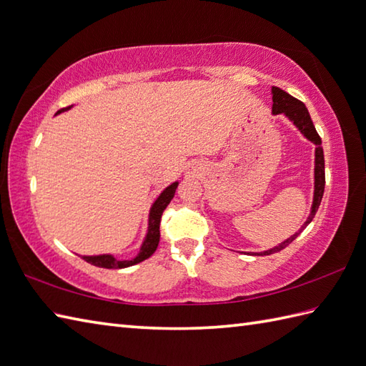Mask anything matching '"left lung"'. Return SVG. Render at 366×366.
Segmentation results:
<instances>
[{
  "label": "left lung",
  "mask_w": 366,
  "mask_h": 366,
  "mask_svg": "<svg viewBox=\"0 0 366 366\" xmlns=\"http://www.w3.org/2000/svg\"><path fill=\"white\" fill-rule=\"evenodd\" d=\"M273 114H285L290 120L296 124V127L307 137L310 142H313L317 144V152H315V198H313V206H312V212L307 218V222L304 223V226L300 229L298 232L293 234L290 239H287L284 243H280L279 246L273 249H268L265 252H259L257 256H269V254L282 251L284 248H287L296 237H298L305 226H307L313 217H315L317 210L321 204L322 194H325V184H326V176H325V154H322V148H321V137L318 135L315 126L312 123V118L309 115V110L305 107V104L302 101L293 98L292 95H288L287 92H284L282 89L279 87H273Z\"/></svg>",
  "instance_id": "left-lung-1"
}]
</instances>
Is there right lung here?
I'll use <instances>...</instances> for the list:
<instances>
[{
	"mask_svg": "<svg viewBox=\"0 0 366 366\" xmlns=\"http://www.w3.org/2000/svg\"><path fill=\"white\" fill-rule=\"evenodd\" d=\"M65 109H70L64 107L59 110L57 114H61L62 110ZM177 189V182L172 184L169 187L162 192V194L156 199V202L152 204L151 212H149V229H148V235L147 239H144L143 244H142V249L139 252L137 257H134L132 260H117L112 256H84L82 259L92 263V265L99 267V268H126V267H131L135 265V263H140L143 260H147L148 257H151L154 251L157 249V244L160 240V219H162V214L164 210L167 209V206L169 204V201L173 199L174 197V192Z\"/></svg>",
	"mask_w": 366,
	"mask_h": 366,
	"instance_id": "right-lung-1",
	"label": "right lung"
}]
</instances>
